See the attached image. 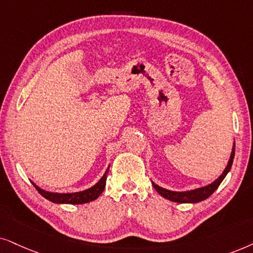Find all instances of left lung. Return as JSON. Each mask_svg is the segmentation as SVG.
Returning a JSON list of instances; mask_svg holds the SVG:
<instances>
[{"instance_id":"1","label":"left lung","mask_w":253,"mask_h":253,"mask_svg":"<svg viewBox=\"0 0 253 253\" xmlns=\"http://www.w3.org/2000/svg\"><path fill=\"white\" fill-rule=\"evenodd\" d=\"M235 157V143L232 146V150H231V155L230 158H229L227 167L223 170V172L220 177L217 178L216 180H214L213 183L210 185H206L204 187H199L195 188V190H191V191H185V192H176V191H170L167 190V188H163L161 186H158L155 183H153V186L155 190H156L158 193H160L162 197L166 198V199L173 201V203H179V204H195V203H200L205 199H207L208 197H211V194L214 193L215 190L220 186V184L222 183V180L224 179V177L227 176L229 171L231 169L232 166V161H234Z\"/></svg>"}]
</instances>
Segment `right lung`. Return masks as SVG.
<instances>
[{
	"label": "right lung",
	"instance_id": "obj_1",
	"mask_svg": "<svg viewBox=\"0 0 253 253\" xmlns=\"http://www.w3.org/2000/svg\"><path fill=\"white\" fill-rule=\"evenodd\" d=\"M110 168H107L105 173L103 174V177L100 178L98 183H96L92 187L87 188V190L75 192V193H55V192H47L45 190H42L39 186H37L35 183L33 186L36 187V190L42 195L43 198L47 200L52 201L55 204H70V205H82L93 201L103 193L104 188L106 185V178L107 172H109Z\"/></svg>",
	"mask_w": 253,
	"mask_h": 253
}]
</instances>
